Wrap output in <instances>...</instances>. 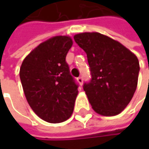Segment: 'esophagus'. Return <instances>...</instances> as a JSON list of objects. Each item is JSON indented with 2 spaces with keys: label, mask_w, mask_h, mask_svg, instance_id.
I'll list each match as a JSON object with an SVG mask.
<instances>
[{
  "label": "esophagus",
  "mask_w": 149,
  "mask_h": 149,
  "mask_svg": "<svg viewBox=\"0 0 149 149\" xmlns=\"http://www.w3.org/2000/svg\"><path fill=\"white\" fill-rule=\"evenodd\" d=\"M77 80L79 84H80V85H82L83 84V77L82 76H79V77L77 78Z\"/></svg>",
  "instance_id": "34e87169"
}]
</instances>
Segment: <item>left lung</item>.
<instances>
[{"label":"left lung","instance_id":"left-lung-1","mask_svg":"<svg viewBox=\"0 0 149 149\" xmlns=\"http://www.w3.org/2000/svg\"><path fill=\"white\" fill-rule=\"evenodd\" d=\"M87 54L91 79L83 88L93 109L114 116L131 101L138 84L139 62L121 43L98 32L74 36Z\"/></svg>","mask_w":149,"mask_h":149}]
</instances>
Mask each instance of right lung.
Listing matches in <instances>:
<instances>
[{
    "mask_svg": "<svg viewBox=\"0 0 149 149\" xmlns=\"http://www.w3.org/2000/svg\"><path fill=\"white\" fill-rule=\"evenodd\" d=\"M72 45L70 36L50 38L33 49L20 66V81L27 102L48 123L64 122L74 111L78 84L65 61Z\"/></svg>",
    "mask_w": 149,
    "mask_h": 149,
    "instance_id": "right-lung-1",
    "label": "right lung"
}]
</instances>
